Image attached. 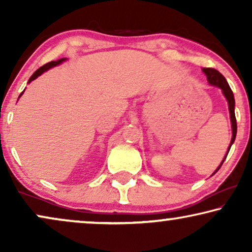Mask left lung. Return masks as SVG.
<instances>
[{
	"label": "left lung",
	"mask_w": 252,
	"mask_h": 252,
	"mask_svg": "<svg viewBox=\"0 0 252 252\" xmlns=\"http://www.w3.org/2000/svg\"><path fill=\"white\" fill-rule=\"evenodd\" d=\"M203 72H204L205 75H206V78H208L209 84L210 85H213V86H217V87H219L220 89H221L222 94L225 95L227 102H228V109H229V113H230V122H232V133H233V136H232V141H230L228 151H227L226 156H225V158H223V160H225L226 157H227V155H228V153H229L230 147H232V144L234 143V141H235L236 132H237L235 111H234V109H235V99H234V94H233L232 89H230V87H229L228 82H227L225 77H223V75L220 73L219 71H217L216 68L204 67V68H203ZM223 160L221 161V164L219 165V167L217 168L216 172H218L219 168L221 167ZM216 172L213 174H216Z\"/></svg>",
	"instance_id": "left-lung-1"
}]
</instances>
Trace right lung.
<instances>
[{
	"instance_id": "obj_1",
	"label": "right lung",
	"mask_w": 252,
	"mask_h": 252,
	"mask_svg": "<svg viewBox=\"0 0 252 252\" xmlns=\"http://www.w3.org/2000/svg\"><path fill=\"white\" fill-rule=\"evenodd\" d=\"M65 60H66V58H61V60H58V61H53V62H49V63H47V64H44L43 65V66H41L40 68H37V70L35 71V72H34V73L32 74V77H31L30 78V80H29V84H30V82L31 81H33L34 80V79H36L37 77H39V75H41V74H42L43 73V72H46V71H48V70H49V68H51V67H54V66H56V65H58V64H61V63H63V62L65 61ZM24 92H25V91H24ZM24 92H22V94H20L19 95V97H20V96H22L23 95V93Z\"/></svg>"
}]
</instances>
